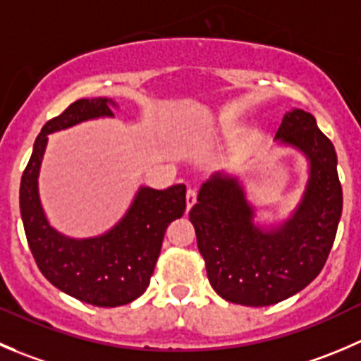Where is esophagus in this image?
<instances>
[{
	"mask_svg": "<svg viewBox=\"0 0 361 361\" xmlns=\"http://www.w3.org/2000/svg\"><path fill=\"white\" fill-rule=\"evenodd\" d=\"M195 201H197V192H195L194 188H188L187 190V209H190L192 206L195 204Z\"/></svg>",
	"mask_w": 361,
	"mask_h": 361,
	"instance_id": "esophagus-1",
	"label": "esophagus"
}]
</instances>
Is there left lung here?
Wrapping results in <instances>:
<instances>
[{"instance_id": "obj_1", "label": "left lung", "mask_w": 361, "mask_h": 361, "mask_svg": "<svg viewBox=\"0 0 361 361\" xmlns=\"http://www.w3.org/2000/svg\"><path fill=\"white\" fill-rule=\"evenodd\" d=\"M275 142L307 160L305 188L289 216L259 224L241 178L226 171L201 185L188 212L212 288L247 307L274 305L305 289L326 262L342 215L337 153L316 118L288 111Z\"/></svg>"}]
</instances>
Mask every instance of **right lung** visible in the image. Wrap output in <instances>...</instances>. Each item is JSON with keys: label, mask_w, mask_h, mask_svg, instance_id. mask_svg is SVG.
<instances>
[{"label": "right lung", "mask_w": 361, "mask_h": 361, "mask_svg": "<svg viewBox=\"0 0 361 361\" xmlns=\"http://www.w3.org/2000/svg\"><path fill=\"white\" fill-rule=\"evenodd\" d=\"M114 100L80 99L44 125L20 180V216L31 254L54 288L95 307H120L146 291L162 248L164 234L187 208V187L155 190L141 185L125 215L102 234L73 238L49 222L38 192L49 134L84 121L114 118Z\"/></svg>", "instance_id": "obj_1"}]
</instances>
